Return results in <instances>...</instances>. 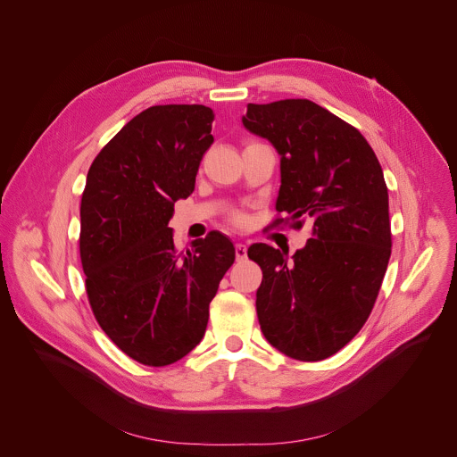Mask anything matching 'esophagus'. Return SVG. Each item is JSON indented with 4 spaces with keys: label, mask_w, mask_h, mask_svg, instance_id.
Instances as JSON below:
<instances>
[{
    "label": "esophagus",
    "mask_w": 457,
    "mask_h": 457,
    "mask_svg": "<svg viewBox=\"0 0 457 457\" xmlns=\"http://www.w3.org/2000/svg\"><path fill=\"white\" fill-rule=\"evenodd\" d=\"M235 256L237 260H244L247 256V247L244 244H235Z\"/></svg>",
    "instance_id": "esophagus-1"
}]
</instances>
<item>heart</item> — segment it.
<instances>
[{
    "instance_id": "obj_1",
    "label": "heart",
    "mask_w": 457,
    "mask_h": 457,
    "mask_svg": "<svg viewBox=\"0 0 457 457\" xmlns=\"http://www.w3.org/2000/svg\"><path fill=\"white\" fill-rule=\"evenodd\" d=\"M235 220H237V222H242V217H240V215H237V217H235Z\"/></svg>"
}]
</instances>
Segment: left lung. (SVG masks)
<instances>
[{"instance_id": "8db88e82", "label": "left lung", "mask_w": 457, "mask_h": 457, "mask_svg": "<svg viewBox=\"0 0 457 457\" xmlns=\"http://www.w3.org/2000/svg\"><path fill=\"white\" fill-rule=\"evenodd\" d=\"M242 124L280 155L277 210L311 238L293 256L253 244L262 268L256 314L266 340L289 358L318 361L363 328L390 258L388 193L356 128L309 99L247 104ZM280 220V219H278Z\"/></svg>"}]
</instances>
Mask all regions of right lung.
<instances>
[{"label": "right lung", "mask_w": 457, "mask_h": 457, "mask_svg": "<svg viewBox=\"0 0 457 457\" xmlns=\"http://www.w3.org/2000/svg\"><path fill=\"white\" fill-rule=\"evenodd\" d=\"M213 119L204 104L150 106L87 175L79 251L88 300L106 337L145 365L175 363L201 344L210 302L235 260L219 231L179 254L168 228L213 145Z\"/></svg>", "instance_id": "1"}]
</instances>
